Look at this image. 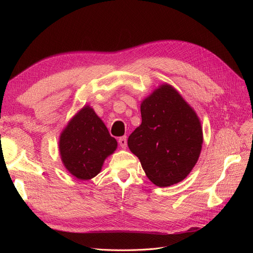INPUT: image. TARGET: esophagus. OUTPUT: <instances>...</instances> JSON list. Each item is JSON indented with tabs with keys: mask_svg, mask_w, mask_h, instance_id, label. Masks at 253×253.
I'll list each match as a JSON object with an SVG mask.
<instances>
[{
	"mask_svg": "<svg viewBox=\"0 0 253 253\" xmlns=\"http://www.w3.org/2000/svg\"><path fill=\"white\" fill-rule=\"evenodd\" d=\"M118 142H119L120 147H121L122 149H126V148L127 141H126V136H122V137H120V138L118 139Z\"/></svg>",
	"mask_w": 253,
	"mask_h": 253,
	"instance_id": "1",
	"label": "esophagus"
}]
</instances>
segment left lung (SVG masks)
<instances>
[{"label":"left lung","instance_id":"obj_1","mask_svg":"<svg viewBox=\"0 0 253 253\" xmlns=\"http://www.w3.org/2000/svg\"><path fill=\"white\" fill-rule=\"evenodd\" d=\"M141 125L128 136L148 178L158 187L185 179L201 154L203 129L195 112L172 86L162 85L140 106Z\"/></svg>","mask_w":253,"mask_h":253}]
</instances>
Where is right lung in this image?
Returning <instances> with one entry per match:
<instances>
[{
	"mask_svg": "<svg viewBox=\"0 0 253 253\" xmlns=\"http://www.w3.org/2000/svg\"><path fill=\"white\" fill-rule=\"evenodd\" d=\"M116 148V139L89 106H84L68 122L59 141L65 168L81 180L95 177L100 172L104 159Z\"/></svg>",
	"mask_w": 253,
	"mask_h": 253,
	"instance_id": "obj_1",
	"label": "right lung"
}]
</instances>
